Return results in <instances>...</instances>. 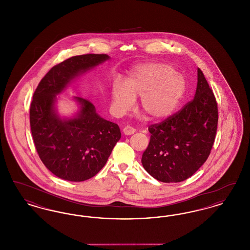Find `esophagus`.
Here are the masks:
<instances>
[{
	"mask_svg": "<svg viewBox=\"0 0 250 250\" xmlns=\"http://www.w3.org/2000/svg\"><path fill=\"white\" fill-rule=\"evenodd\" d=\"M135 131H136V129L134 127L130 126V125H126L123 129V132H124L125 135H132V134L135 133Z\"/></svg>",
	"mask_w": 250,
	"mask_h": 250,
	"instance_id": "34e87169",
	"label": "esophagus"
}]
</instances>
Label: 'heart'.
<instances>
[{"instance_id": "1", "label": "heart", "mask_w": 250, "mask_h": 250, "mask_svg": "<svg viewBox=\"0 0 250 250\" xmlns=\"http://www.w3.org/2000/svg\"><path fill=\"white\" fill-rule=\"evenodd\" d=\"M186 81L175 69L164 62H147L131 69L125 83H114L111 104L116 112L129 109L134 99L140 98L139 108L148 120L169 117L186 93Z\"/></svg>"}]
</instances>
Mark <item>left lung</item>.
Listing matches in <instances>:
<instances>
[{
    "instance_id": "8db88e82",
    "label": "left lung",
    "mask_w": 250,
    "mask_h": 250,
    "mask_svg": "<svg viewBox=\"0 0 250 250\" xmlns=\"http://www.w3.org/2000/svg\"><path fill=\"white\" fill-rule=\"evenodd\" d=\"M217 121L215 97L198 68L194 99L178 113L149 126L150 143L142 157L144 169L163 183L189 178L211 153Z\"/></svg>"
}]
</instances>
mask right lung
I'll return each instance as SVG.
<instances>
[{
	"mask_svg": "<svg viewBox=\"0 0 250 250\" xmlns=\"http://www.w3.org/2000/svg\"><path fill=\"white\" fill-rule=\"evenodd\" d=\"M109 59L107 54L74 56L53 66L36 88L30 107L34 143L44 165L59 178L83 182L94 177L121 139L118 125L100 117L84 98L73 97L79 107L72 116H61L57 109V95Z\"/></svg>",
	"mask_w": 250,
	"mask_h": 250,
	"instance_id": "obj_1",
	"label": "right lung"
}]
</instances>
